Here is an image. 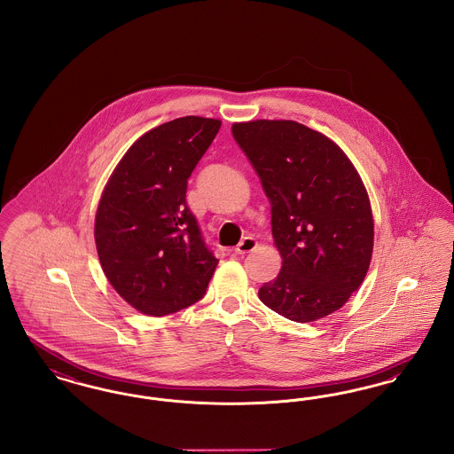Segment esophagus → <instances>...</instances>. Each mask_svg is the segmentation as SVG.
Instances as JSON below:
<instances>
[{
  "label": "esophagus",
  "mask_w": 454,
  "mask_h": 454,
  "mask_svg": "<svg viewBox=\"0 0 454 454\" xmlns=\"http://www.w3.org/2000/svg\"><path fill=\"white\" fill-rule=\"evenodd\" d=\"M255 248H257V241H255V238L245 237L241 241H239V243H238L235 252L239 254V255H243V254L254 252Z\"/></svg>",
  "instance_id": "34e87169"
}]
</instances>
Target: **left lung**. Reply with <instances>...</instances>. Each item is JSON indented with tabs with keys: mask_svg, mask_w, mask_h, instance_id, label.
<instances>
[{
	"mask_svg": "<svg viewBox=\"0 0 454 454\" xmlns=\"http://www.w3.org/2000/svg\"><path fill=\"white\" fill-rule=\"evenodd\" d=\"M270 202L281 272L260 301L308 324L337 311L366 278L374 223L364 184L346 153L294 121L231 128Z\"/></svg>",
	"mask_w": 454,
	"mask_h": 454,
	"instance_id": "obj_1",
	"label": "left lung"
}]
</instances>
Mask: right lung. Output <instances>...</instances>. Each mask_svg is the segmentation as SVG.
Segmentation results:
<instances>
[{"mask_svg": "<svg viewBox=\"0 0 454 454\" xmlns=\"http://www.w3.org/2000/svg\"><path fill=\"white\" fill-rule=\"evenodd\" d=\"M221 121L197 115L141 136L108 178L95 243L114 289L145 315L165 317L199 301L217 262L187 206V180Z\"/></svg>", "mask_w": 454, "mask_h": 454, "instance_id": "1", "label": "right lung"}]
</instances>
